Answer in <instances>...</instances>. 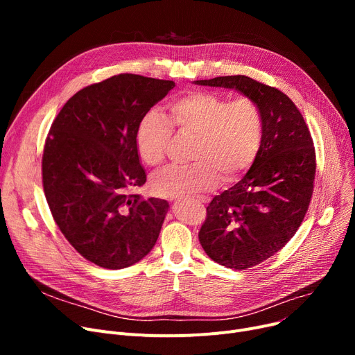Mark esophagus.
I'll list each match as a JSON object with an SVG mask.
<instances>
[{
  "mask_svg": "<svg viewBox=\"0 0 355 355\" xmlns=\"http://www.w3.org/2000/svg\"><path fill=\"white\" fill-rule=\"evenodd\" d=\"M200 200H201V201H202V202H207V198H206V197H201V198H200Z\"/></svg>",
  "mask_w": 355,
  "mask_h": 355,
  "instance_id": "1",
  "label": "esophagus"
}]
</instances>
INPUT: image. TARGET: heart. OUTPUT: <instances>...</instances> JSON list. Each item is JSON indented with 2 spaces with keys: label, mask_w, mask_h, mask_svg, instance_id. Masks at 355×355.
<instances>
[{
  "label": "heart",
  "mask_w": 355,
  "mask_h": 355,
  "mask_svg": "<svg viewBox=\"0 0 355 355\" xmlns=\"http://www.w3.org/2000/svg\"><path fill=\"white\" fill-rule=\"evenodd\" d=\"M170 122L180 132L194 134L191 164L170 165L151 177V187L161 197H177L214 189L218 178L237 181L253 164L263 119L250 98L229 101L216 92L191 90L166 105ZM173 127L157 110L139 119L135 145L141 159L159 165L165 159Z\"/></svg>",
  "instance_id": "heart-1"
}]
</instances>
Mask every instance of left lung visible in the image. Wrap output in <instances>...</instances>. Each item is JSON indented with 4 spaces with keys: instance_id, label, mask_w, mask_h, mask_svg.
<instances>
[{
    "instance_id": "obj_1",
    "label": "left lung",
    "mask_w": 355,
    "mask_h": 355,
    "mask_svg": "<svg viewBox=\"0 0 355 355\" xmlns=\"http://www.w3.org/2000/svg\"><path fill=\"white\" fill-rule=\"evenodd\" d=\"M194 83L236 89L262 112V141L250 170L211 200L198 232L210 259L245 270L281 250L300 229L313 193V141L300 109L276 87L241 74Z\"/></svg>"
}]
</instances>
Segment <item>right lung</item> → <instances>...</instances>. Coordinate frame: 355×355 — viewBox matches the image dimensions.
<instances>
[{"label": "right lung", "instance_id": "1", "mask_svg": "<svg viewBox=\"0 0 355 355\" xmlns=\"http://www.w3.org/2000/svg\"><path fill=\"white\" fill-rule=\"evenodd\" d=\"M174 86L116 74L79 90L51 123L42 161L46 200L69 243L101 268L132 266L157 243L170 206L130 194L146 181L135 130Z\"/></svg>", "mask_w": 355, "mask_h": 355}]
</instances>
